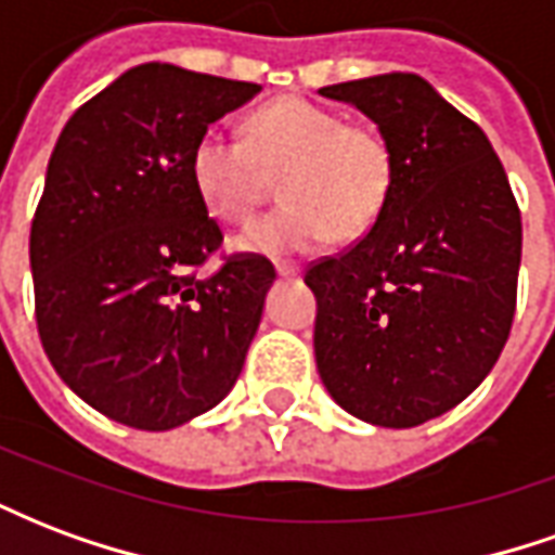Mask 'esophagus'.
<instances>
[{
	"mask_svg": "<svg viewBox=\"0 0 555 555\" xmlns=\"http://www.w3.org/2000/svg\"><path fill=\"white\" fill-rule=\"evenodd\" d=\"M276 273H279V276H285V279L300 276V267L291 264V261H276Z\"/></svg>",
	"mask_w": 555,
	"mask_h": 555,
	"instance_id": "1",
	"label": "esophagus"
}]
</instances>
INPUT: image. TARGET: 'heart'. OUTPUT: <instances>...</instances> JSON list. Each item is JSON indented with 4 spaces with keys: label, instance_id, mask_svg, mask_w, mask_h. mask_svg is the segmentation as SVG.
Instances as JSON below:
<instances>
[{
    "label": "heart",
    "instance_id": "heart-1",
    "mask_svg": "<svg viewBox=\"0 0 555 555\" xmlns=\"http://www.w3.org/2000/svg\"><path fill=\"white\" fill-rule=\"evenodd\" d=\"M190 183L210 217L243 222L255 214L267 175H279L285 205L234 237L243 253L306 255L357 237L377 222L396 186V154L374 127L306 98H282L255 109L246 139L207 130L190 151Z\"/></svg>",
    "mask_w": 555,
    "mask_h": 555
}]
</instances>
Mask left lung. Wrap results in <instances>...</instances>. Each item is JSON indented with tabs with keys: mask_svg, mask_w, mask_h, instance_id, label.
<instances>
[{
	"mask_svg": "<svg viewBox=\"0 0 555 555\" xmlns=\"http://www.w3.org/2000/svg\"><path fill=\"white\" fill-rule=\"evenodd\" d=\"M369 115L396 186L369 234L306 270L314 360L350 416L413 428L461 404L500 360L520 270V210L476 121L416 74L321 89Z\"/></svg>",
	"mask_w": 555,
	"mask_h": 555,
	"instance_id": "8db88e82",
	"label": "left lung"
}]
</instances>
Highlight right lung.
I'll return each instance as SVG.
<instances>
[{"label": "right lung", "instance_id": "right-lung-1", "mask_svg": "<svg viewBox=\"0 0 555 555\" xmlns=\"http://www.w3.org/2000/svg\"><path fill=\"white\" fill-rule=\"evenodd\" d=\"M258 91L147 62L55 142L29 237L38 333L59 377L121 425L169 430L217 408L261 324L264 255L195 276L222 231L186 171L207 125Z\"/></svg>", "mask_w": 555, "mask_h": 555}]
</instances>
